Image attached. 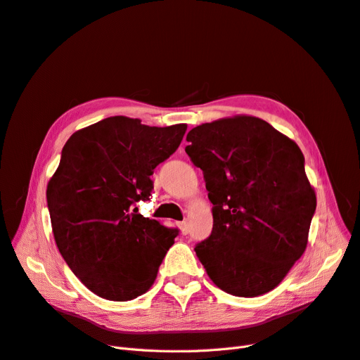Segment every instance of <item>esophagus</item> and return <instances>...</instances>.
<instances>
[{"label": "esophagus", "instance_id": "obj_1", "mask_svg": "<svg viewBox=\"0 0 360 360\" xmlns=\"http://www.w3.org/2000/svg\"><path fill=\"white\" fill-rule=\"evenodd\" d=\"M179 229H180L181 235H188L189 233V227H188V223H186V221L179 223Z\"/></svg>", "mask_w": 360, "mask_h": 360}]
</instances>
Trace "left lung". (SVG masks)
Masks as SVG:
<instances>
[{
  "mask_svg": "<svg viewBox=\"0 0 360 360\" xmlns=\"http://www.w3.org/2000/svg\"><path fill=\"white\" fill-rule=\"evenodd\" d=\"M186 140L212 204V232L195 247L210 279L236 297L276 288L306 251L316 210L303 152L250 115L198 125Z\"/></svg>",
  "mask_w": 360,
  "mask_h": 360,
  "instance_id": "left-lung-1",
  "label": "left lung"
}]
</instances>
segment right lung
<instances>
[{
	"instance_id": "add662e5",
	"label": "right lung",
	"mask_w": 360,
	"mask_h": 360,
	"mask_svg": "<svg viewBox=\"0 0 360 360\" xmlns=\"http://www.w3.org/2000/svg\"><path fill=\"white\" fill-rule=\"evenodd\" d=\"M186 124L143 125L110 117L75 131L47 184L56 245L96 295L128 301L149 291L177 229L133 210L153 189L156 165L174 153Z\"/></svg>"
}]
</instances>
